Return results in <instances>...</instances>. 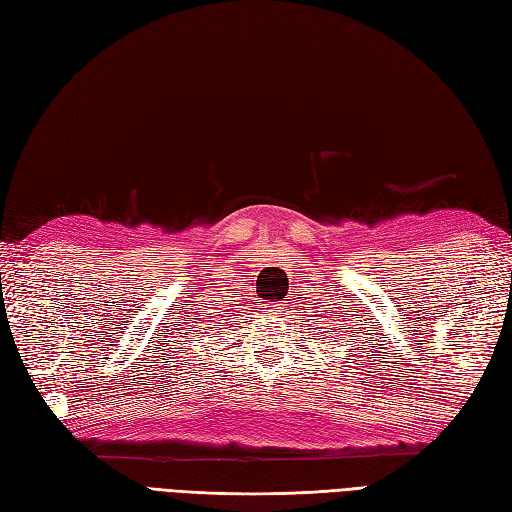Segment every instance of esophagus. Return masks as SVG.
I'll return each instance as SVG.
<instances>
[{
	"label": "esophagus",
	"mask_w": 512,
	"mask_h": 512,
	"mask_svg": "<svg viewBox=\"0 0 512 512\" xmlns=\"http://www.w3.org/2000/svg\"><path fill=\"white\" fill-rule=\"evenodd\" d=\"M273 308H275V306H273Z\"/></svg>",
	"instance_id": "esophagus-1"
}]
</instances>
